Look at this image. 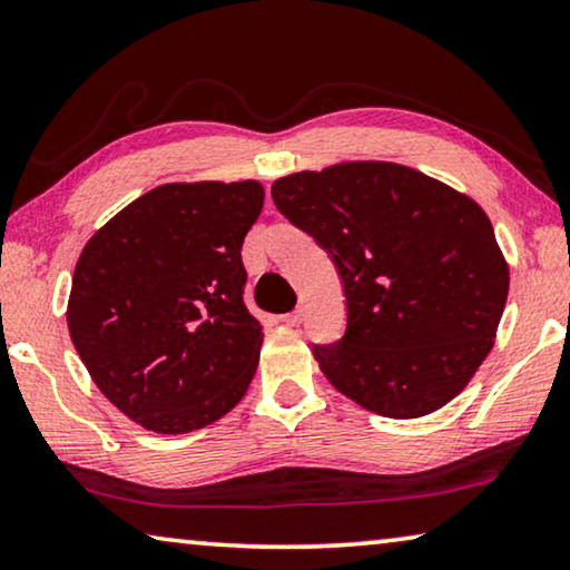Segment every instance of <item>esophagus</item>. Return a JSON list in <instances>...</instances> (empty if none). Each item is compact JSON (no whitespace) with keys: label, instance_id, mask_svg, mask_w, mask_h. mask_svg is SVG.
Here are the masks:
<instances>
[{"label":"esophagus","instance_id":"1","mask_svg":"<svg viewBox=\"0 0 570 570\" xmlns=\"http://www.w3.org/2000/svg\"><path fill=\"white\" fill-rule=\"evenodd\" d=\"M302 320H304V312H302V308H294V312L284 314V322H286L288 326H296V324H302Z\"/></svg>","mask_w":570,"mask_h":570}]
</instances>
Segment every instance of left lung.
<instances>
[{
    "instance_id": "left-lung-1",
    "label": "left lung",
    "mask_w": 570,
    "mask_h": 570,
    "mask_svg": "<svg viewBox=\"0 0 570 570\" xmlns=\"http://www.w3.org/2000/svg\"><path fill=\"white\" fill-rule=\"evenodd\" d=\"M272 198L336 266L346 330L314 344L336 390L384 417L448 404L485 360L508 264L475 200L397 163H342L278 178Z\"/></svg>"
}]
</instances>
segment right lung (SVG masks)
<instances>
[{"mask_svg":"<svg viewBox=\"0 0 570 570\" xmlns=\"http://www.w3.org/2000/svg\"><path fill=\"white\" fill-rule=\"evenodd\" d=\"M262 206L256 180L168 183L82 248L72 344L105 397L146 430H200L246 394L264 334L244 304L240 246Z\"/></svg>","mask_w":570,"mask_h":570,"instance_id":"obj_1","label":"right lung"}]
</instances>
